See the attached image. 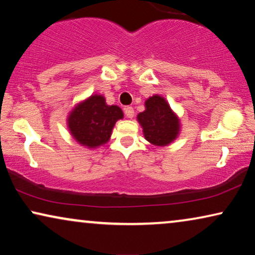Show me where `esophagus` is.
I'll return each instance as SVG.
<instances>
[{
    "label": "esophagus",
    "instance_id": "1",
    "mask_svg": "<svg viewBox=\"0 0 255 255\" xmlns=\"http://www.w3.org/2000/svg\"><path fill=\"white\" fill-rule=\"evenodd\" d=\"M124 113H125V116H127L128 118H132L134 116V110H133V108H132V107L125 108Z\"/></svg>",
    "mask_w": 255,
    "mask_h": 255
}]
</instances>
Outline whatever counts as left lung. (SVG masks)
Returning a JSON list of instances; mask_svg holds the SVG:
<instances>
[{
    "instance_id": "1",
    "label": "left lung",
    "mask_w": 255,
    "mask_h": 255,
    "mask_svg": "<svg viewBox=\"0 0 255 255\" xmlns=\"http://www.w3.org/2000/svg\"><path fill=\"white\" fill-rule=\"evenodd\" d=\"M137 120L146 140L155 146L169 145L179 135V117L160 95H153L145 101V111L138 114Z\"/></svg>"
}]
</instances>
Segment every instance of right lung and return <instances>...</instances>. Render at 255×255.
I'll return each mask as SVG.
<instances>
[{
    "label": "right lung",
    "mask_w": 255,
    "mask_h": 255,
    "mask_svg": "<svg viewBox=\"0 0 255 255\" xmlns=\"http://www.w3.org/2000/svg\"><path fill=\"white\" fill-rule=\"evenodd\" d=\"M124 117L117 106H108L102 95H92L78 103L68 115L67 127L72 137L88 148L107 144L118 120Z\"/></svg>",
    "instance_id": "1"
}]
</instances>
